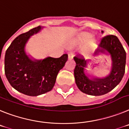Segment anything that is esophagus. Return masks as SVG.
Returning <instances> with one entry per match:
<instances>
[{"label": "esophagus", "instance_id": "obj_1", "mask_svg": "<svg viewBox=\"0 0 129 129\" xmlns=\"http://www.w3.org/2000/svg\"><path fill=\"white\" fill-rule=\"evenodd\" d=\"M73 54L72 53L68 54V60H71L73 58Z\"/></svg>", "mask_w": 129, "mask_h": 129}]
</instances>
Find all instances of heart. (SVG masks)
Instances as JSON below:
<instances>
[{
    "label": "heart",
    "mask_w": 129,
    "mask_h": 129,
    "mask_svg": "<svg viewBox=\"0 0 129 129\" xmlns=\"http://www.w3.org/2000/svg\"><path fill=\"white\" fill-rule=\"evenodd\" d=\"M83 38L84 40H87V41H89V40H92L93 36L91 34H85L83 35Z\"/></svg>",
    "instance_id": "1"
}]
</instances>
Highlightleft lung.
Masks as SVG:
<instances>
[{
    "label": "left lung",
    "mask_w": 129,
    "mask_h": 129,
    "mask_svg": "<svg viewBox=\"0 0 129 129\" xmlns=\"http://www.w3.org/2000/svg\"><path fill=\"white\" fill-rule=\"evenodd\" d=\"M103 55L108 56L111 61L110 72L105 77L87 73L86 68L91 63V60L78 56L73 58L76 63L74 70L75 82L82 92L90 95H103L112 90L122 80L125 74L126 52L116 36H106L102 39L95 56Z\"/></svg>",
    "instance_id": "1"
}]
</instances>
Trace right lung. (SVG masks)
<instances>
[{
    "instance_id": "obj_1",
    "label": "right lung",
    "mask_w": 129,
    "mask_h": 129,
    "mask_svg": "<svg viewBox=\"0 0 129 129\" xmlns=\"http://www.w3.org/2000/svg\"><path fill=\"white\" fill-rule=\"evenodd\" d=\"M44 28L39 26L17 36L6 52V77L14 89L26 95L38 96L51 91L68 60L66 54L58 58L48 56L38 60L26 52L30 38Z\"/></svg>"
}]
</instances>
